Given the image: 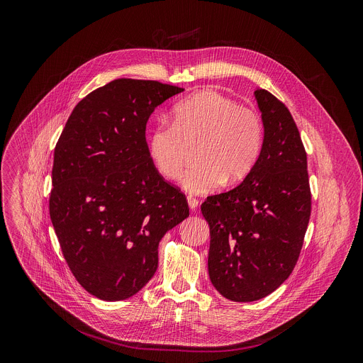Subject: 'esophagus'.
<instances>
[{
  "label": "esophagus",
  "mask_w": 363,
  "mask_h": 363,
  "mask_svg": "<svg viewBox=\"0 0 363 363\" xmlns=\"http://www.w3.org/2000/svg\"><path fill=\"white\" fill-rule=\"evenodd\" d=\"M186 201H188V205H189V210L195 211V210L198 208L199 201H198L196 198H194V196H188V198H186Z\"/></svg>",
  "instance_id": "34e87169"
}]
</instances>
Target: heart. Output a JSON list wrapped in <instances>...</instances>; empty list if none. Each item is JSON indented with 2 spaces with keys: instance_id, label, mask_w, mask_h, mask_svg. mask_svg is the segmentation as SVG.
<instances>
[{
  "instance_id": "1",
  "label": "heart",
  "mask_w": 363,
  "mask_h": 363,
  "mask_svg": "<svg viewBox=\"0 0 363 363\" xmlns=\"http://www.w3.org/2000/svg\"><path fill=\"white\" fill-rule=\"evenodd\" d=\"M199 139L196 164L189 167L182 188L194 195L211 192L224 179L235 184L257 162L263 145L260 116L216 90H199L174 108V123H161L149 135L147 153L167 179L179 178L186 162V143Z\"/></svg>"
}]
</instances>
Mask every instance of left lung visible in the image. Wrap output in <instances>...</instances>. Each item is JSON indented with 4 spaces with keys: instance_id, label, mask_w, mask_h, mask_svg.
Segmentation results:
<instances>
[{
    "instance_id": "obj_1",
    "label": "left lung",
    "mask_w": 363,
    "mask_h": 363,
    "mask_svg": "<svg viewBox=\"0 0 363 363\" xmlns=\"http://www.w3.org/2000/svg\"><path fill=\"white\" fill-rule=\"evenodd\" d=\"M263 145L242 182L201 205L210 225L208 274L233 301L260 300L291 274L310 218L307 158L283 103L255 87Z\"/></svg>"
}]
</instances>
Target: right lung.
I'll return each mask as SVG.
<instances>
[{
  "mask_svg": "<svg viewBox=\"0 0 363 363\" xmlns=\"http://www.w3.org/2000/svg\"><path fill=\"white\" fill-rule=\"evenodd\" d=\"M184 89L116 79L72 112L55 149L50 218L80 286L100 300L136 294L158 269V245L189 216L153 167L149 116Z\"/></svg>",
  "mask_w": 363,
  "mask_h": 363,
  "instance_id": "obj_1",
  "label": "right lung"
}]
</instances>
